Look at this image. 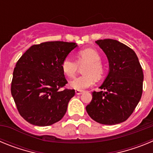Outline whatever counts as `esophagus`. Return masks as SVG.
I'll return each instance as SVG.
<instances>
[{
	"instance_id": "1",
	"label": "esophagus",
	"mask_w": 153,
	"mask_h": 153,
	"mask_svg": "<svg viewBox=\"0 0 153 153\" xmlns=\"http://www.w3.org/2000/svg\"><path fill=\"white\" fill-rule=\"evenodd\" d=\"M76 95H80L82 93H83V90H76Z\"/></svg>"
}]
</instances>
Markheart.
I'll list each match as a JSON object with an SVG mask.
<instances>
[{
	"label": "heart",
	"instance_id": "b5f03b06",
	"mask_svg": "<svg viewBox=\"0 0 153 153\" xmlns=\"http://www.w3.org/2000/svg\"><path fill=\"white\" fill-rule=\"evenodd\" d=\"M76 61L70 56H67L61 63V69L67 77L74 78L82 67L83 75L76 78L70 83V86L74 90H83L88 88L95 83L96 79H102L106 73V68L101 62V56L97 51L93 48H85L78 51L76 53Z\"/></svg>",
	"mask_w": 153,
	"mask_h": 153
}]
</instances>
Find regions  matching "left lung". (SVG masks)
Returning a JSON list of instances; mask_svg holds the SVG:
<instances>
[{"mask_svg": "<svg viewBox=\"0 0 153 153\" xmlns=\"http://www.w3.org/2000/svg\"><path fill=\"white\" fill-rule=\"evenodd\" d=\"M109 60V72L86 107L96 122L104 125L123 123L131 116L143 93V72L136 53L116 40L96 41ZM105 91L104 92L103 90Z\"/></svg>", "mask_w": 153, "mask_h": 153, "instance_id": "8db88e82", "label": "left lung"}]
</instances>
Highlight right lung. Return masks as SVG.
Instances as JSON below:
<instances>
[{"label":"right lung","instance_id":"1","mask_svg":"<svg viewBox=\"0 0 153 153\" xmlns=\"http://www.w3.org/2000/svg\"><path fill=\"white\" fill-rule=\"evenodd\" d=\"M76 46L63 41L34 44L16 63L10 91L20 115L30 124L51 126L67 112L75 90L62 89L67 81L61 63Z\"/></svg>","mask_w":153,"mask_h":153}]
</instances>
